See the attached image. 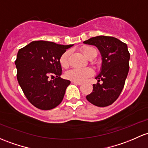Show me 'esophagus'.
<instances>
[{
    "label": "esophagus",
    "mask_w": 148,
    "mask_h": 148,
    "mask_svg": "<svg viewBox=\"0 0 148 148\" xmlns=\"http://www.w3.org/2000/svg\"><path fill=\"white\" fill-rule=\"evenodd\" d=\"M71 83L74 84H77V85H82V83H81V82H75V81H71Z\"/></svg>",
    "instance_id": "obj_1"
}]
</instances>
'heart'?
Instances as JSON below:
<instances>
[{
  "instance_id": "obj_1",
  "label": "heart",
  "mask_w": 148,
  "mask_h": 148,
  "mask_svg": "<svg viewBox=\"0 0 148 148\" xmlns=\"http://www.w3.org/2000/svg\"><path fill=\"white\" fill-rule=\"evenodd\" d=\"M82 53L84 54L85 57L88 60L91 58H95L97 56V50L96 48L90 46H85L82 49ZM70 55V52L69 50L66 51L62 54L60 59V64L62 67L66 68L69 66V58ZM94 74V71L91 68H82V69H70L66 73V78L71 81L82 82L85 81L87 78L91 77Z\"/></svg>"
}]
</instances>
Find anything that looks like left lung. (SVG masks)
I'll return each instance as SVG.
<instances>
[{"label":"left lung","instance_id":"obj_1","mask_svg":"<svg viewBox=\"0 0 148 148\" xmlns=\"http://www.w3.org/2000/svg\"><path fill=\"white\" fill-rule=\"evenodd\" d=\"M99 49L102 57V65L96 84L86 99L99 107L111 105L121 94L129 71L130 53L127 45L119 39L109 36H97L84 42ZM101 80L102 83H99Z\"/></svg>","mask_w":148,"mask_h":148}]
</instances>
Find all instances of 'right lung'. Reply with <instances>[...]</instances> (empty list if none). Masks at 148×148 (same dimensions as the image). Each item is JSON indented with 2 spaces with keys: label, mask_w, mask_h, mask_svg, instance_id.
Instances as JSON below:
<instances>
[{
  "label": "right lung",
  "mask_w": 148,
  "mask_h": 148,
  "mask_svg": "<svg viewBox=\"0 0 148 148\" xmlns=\"http://www.w3.org/2000/svg\"><path fill=\"white\" fill-rule=\"evenodd\" d=\"M72 46L39 40L18 51L15 62L18 82L27 100L36 108L52 109L63 100L66 88L71 82L60 77V59ZM49 75L56 77L49 81Z\"/></svg>",
  "instance_id": "obj_1"
}]
</instances>
